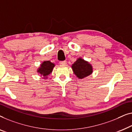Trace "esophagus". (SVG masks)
<instances>
[{"mask_svg":"<svg viewBox=\"0 0 132 132\" xmlns=\"http://www.w3.org/2000/svg\"><path fill=\"white\" fill-rule=\"evenodd\" d=\"M60 64L61 65H65L67 64V61H60Z\"/></svg>","mask_w":132,"mask_h":132,"instance_id":"34e87169","label":"esophagus"}]
</instances>
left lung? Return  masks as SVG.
I'll list each match as a JSON object with an SVG mask.
<instances>
[{"mask_svg":"<svg viewBox=\"0 0 132 132\" xmlns=\"http://www.w3.org/2000/svg\"><path fill=\"white\" fill-rule=\"evenodd\" d=\"M71 68L74 74L80 79L87 77L93 72L92 65L81 57L77 58L76 61L72 65Z\"/></svg>","mask_w":132,"mask_h":132,"instance_id":"1","label":"left lung"}]
</instances>
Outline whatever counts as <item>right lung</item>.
Segmentation results:
<instances>
[{
    "label": "right lung",
    "instance_id": "right-lung-1",
    "mask_svg": "<svg viewBox=\"0 0 132 132\" xmlns=\"http://www.w3.org/2000/svg\"><path fill=\"white\" fill-rule=\"evenodd\" d=\"M55 64L51 62L50 61H43L37 70L38 74H40V77H42L44 79H47L48 76L52 73Z\"/></svg>",
    "mask_w": 132,
    "mask_h": 132
}]
</instances>
